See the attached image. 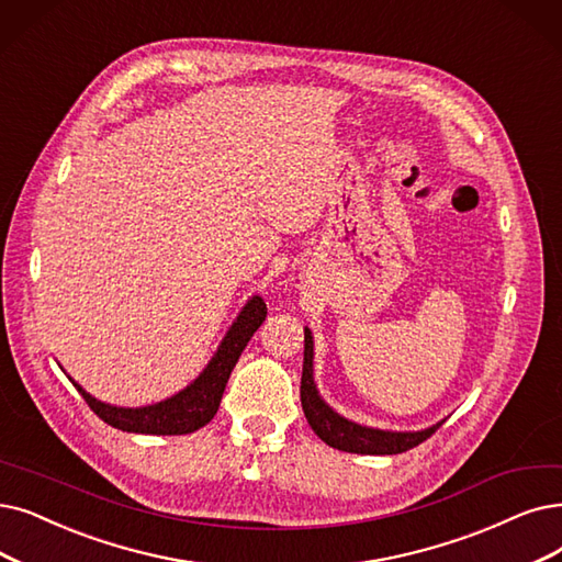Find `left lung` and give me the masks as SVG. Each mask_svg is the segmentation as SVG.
Here are the masks:
<instances>
[{
	"instance_id": "1",
	"label": "left lung",
	"mask_w": 562,
	"mask_h": 562,
	"mask_svg": "<svg viewBox=\"0 0 562 562\" xmlns=\"http://www.w3.org/2000/svg\"><path fill=\"white\" fill-rule=\"evenodd\" d=\"M300 396L302 411L316 436L334 447V450L352 454H401L434 436L445 422H436L429 429L422 431H385L371 429V426L357 424L336 413L331 406H327V401L316 387V380H313V334L308 327H304V367Z\"/></svg>"
}]
</instances>
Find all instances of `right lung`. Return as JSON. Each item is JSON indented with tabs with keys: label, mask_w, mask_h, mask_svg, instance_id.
Masks as SVG:
<instances>
[{
	"label": "right lung",
	"mask_w": 562,
	"mask_h": 562,
	"mask_svg": "<svg viewBox=\"0 0 562 562\" xmlns=\"http://www.w3.org/2000/svg\"><path fill=\"white\" fill-rule=\"evenodd\" d=\"M265 316H267V306L262 297L254 295L244 304L239 316L228 327L226 336L221 339L207 367L200 371V375L193 380V383L159 403H151V406H140V408L110 406V403L99 401L89 392H85L71 375L69 380L82 394L87 406L92 408L105 424L115 426L120 431L147 434V436L193 434L198 429H203V426L210 424L212 417L216 415L223 390L228 385V378L237 364V359L246 348V344L251 341L256 329L262 325Z\"/></svg>",
	"instance_id": "1"
}]
</instances>
